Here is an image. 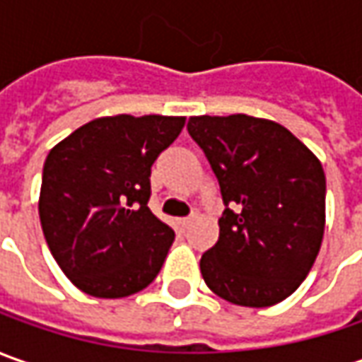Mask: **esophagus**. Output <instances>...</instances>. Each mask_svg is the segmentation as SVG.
<instances>
[{
	"mask_svg": "<svg viewBox=\"0 0 362 362\" xmlns=\"http://www.w3.org/2000/svg\"><path fill=\"white\" fill-rule=\"evenodd\" d=\"M196 218H198V212H192V214H190L188 218H182L180 224H182V226H184V228H186V226H190V224H192V222Z\"/></svg>",
	"mask_w": 362,
	"mask_h": 362,
	"instance_id": "34e87169",
	"label": "esophagus"
}]
</instances>
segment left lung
<instances>
[{
  "mask_svg": "<svg viewBox=\"0 0 362 362\" xmlns=\"http://www.w3.org/2000/svg\"><path fill=\"white\" fill-rule=\"evenodd\" d=\"M226 208L218 243L200 258L208 288L232 305L262 308L288 298L325 236L322 164L279 122L246 114L192 116Z\"/></svg>",
  "mask_w": 362,
  "mask_h": 362,
  "instance_id": "left-lung-1",
  "label": "left lung"
}]
</instances>
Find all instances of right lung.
Listing matches in <instances>:
<instances>
[{
    "mask_svg": "<svg viewBox=\"0 0 362 362\" xmlns=\"http://www.w3.org/2000/svg\"><path fill=\"white\" fill-rule=\"evenodd\" d=\"M184 124V116H104L49 150L40 222L49 252L81 293L124 298L158 276L174 230L148 208L150 174Z\"/></svg>",
    "mask_w": 362,
    "mask_h": 362,
    "instance_id": "1",
    "label": "right lung"
}]
</instances>
